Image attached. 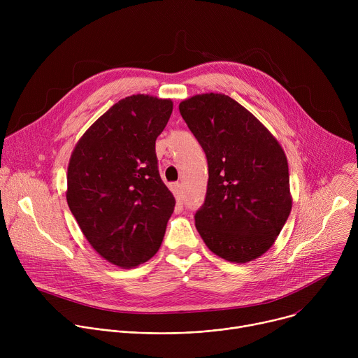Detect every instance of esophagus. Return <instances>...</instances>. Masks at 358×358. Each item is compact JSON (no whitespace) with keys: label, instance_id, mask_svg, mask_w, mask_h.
Returning a JSON list of instances; mask_svg holds the SVG:
<instances>
[{"label":"esophagus","instance_id":"esophagus-1","mask_svg":"<svg viewBox=\"0 0 358 358\" xmlns=\"http://www.w3.org/2000/svg\"><path fill=\"white\" fill-rule=\"evenodd\" d=\"M173 192H174V195H176L177 201H180V199H181V194H182V187H181V184H180V182L173 184Z\"/></svg>","mask_w":358,"mask_h":358}]
</instances>
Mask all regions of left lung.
Masks as SVG:
<instances>
[{"instance_id":"obj_1","label":"left lung","mask_w":358,"mask_h":358,"mask_svg":"<svg viewBox=\"0 0 358 358\" xmlns=\"http://www.w3.org/2000/svg\"><path fill=\"white\" fill-rule=\"evenodd\" d=\"M180 113L206 151L208 187L195 227L208 249L246 264L271 249L290 211L287 159L276 137L236 100L202 93Z\"/></svg>"}]
</instances>
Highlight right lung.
Returning a JSON list of instances; mask_svg holds the SVG:
<instances>
[{"instance_id":"obj_1","label":"right lung","mask_w":358,"mask_h":358,"mask_svg":"<svg viewBox=\"0 0 358 358\" xmlns=\"http://www.w3.org/2000/svg\"><path fill=\"white\" fill-rule=\"evenodd\" d=\"M171 113V99L127 96L83 133L71 155L69 210L90 246L123 269L155 257L176 207L156 156Z\"/></svg>"}]
</instances>
